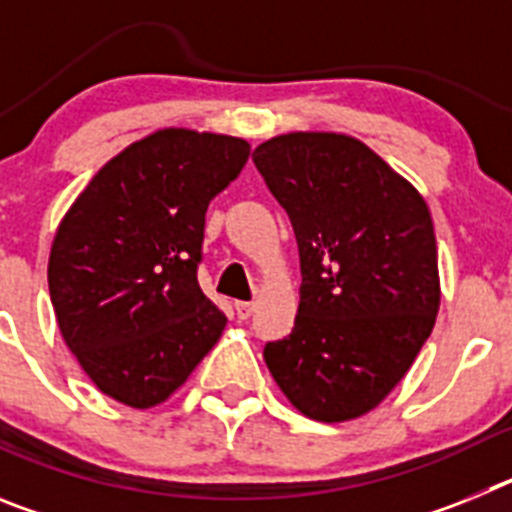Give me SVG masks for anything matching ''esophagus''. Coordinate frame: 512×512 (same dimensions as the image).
<instances>
[{"label":"esophagus","mask_w":512,"mask_h":512,"mask_svg":"<svg viewBox=\"0 0 512 512\" xmlns=\"http://www.w3.org/2000/svg\"><path fill=\"white\" fill-rule=\"evenodd\" d=\"M253 310H256V305H253V302H243V300L235 302V312H238V318H241V320L251 318Z\"/></svg>","instance_id":"1"}]
</instances>
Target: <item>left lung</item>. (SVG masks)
<instances>
[{
  "instance_id": "left-lung-1",
  "label": "left lung",
  "mask_w": 512,
  "mask_h": 512,
  "mask_svg": "<svg viewBox=\"0 0 512 512\" xmlns=\"http://www.w3.org/2000/svg\"><path fill=\"white\" fill-rule=\"evenodd\" d=\"M253 164L287 210L300 248L295 328L264 346L302 415L341 423L377 408L436 323L438 251L418 189L361 140L287 133Z\"/></svg>"
}]
</instances>
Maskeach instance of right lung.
Listing matches in <instances>:
<instances>
[{
  "mask_svg": "<svg viewBox=\"0 0 512 512\" xmlns=\"http://www.w3.org/2000/svg\"><path fill=\"white\" fill-rule=\"evenodd\" d=\"M233 135L166 128L97 171L53 238L58 328L99 392L169 400L228 323L197 282L210 202L246 166Z\"/></svg>",
  "mask_w": 512,
  "mask_h": 512,
  "instance_id": "add662e5",
  "label": "right lung"
}]
</instances>
